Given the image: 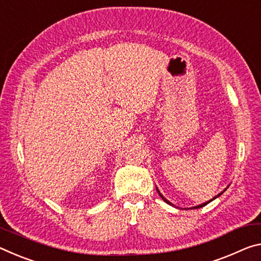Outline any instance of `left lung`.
<instances>
[{
  "mask_svg": "<svg viewBox=\"0 0 261 261\" xmlns=\"http://www.w3.org/2000/svg\"><path fill=\"white\" fill-rule=\"evenodd\" d=\"M227 188V187H226ZM226 188L224 189V190H223V192H221L220 194H218V195H216V196H215V197H213L212 198V200H209V201H206V202H204V203H202V204H198V205H195V206H192V208H188V209H198V208H202V206H204V205H206V204H208V203H210V202H212V201H214L215 200V198H217V197H220L221 195H222V194L223 193H224L225 192V190H226ZM156 192H158V194H159V195H160V197L161 198H163V200L165 201V202H166V203L167 204H171V205H174V204H173L172 203V202H169L168 200H167V198H165L164 196H163V194H161L160 192H159V189L158 188H156Z\"/></svg>",
  "mask_w": 261,
  "mask_h": 261,
  "instance_id": "8db88e82",
  "label": "left lung"
}]
</instances>
